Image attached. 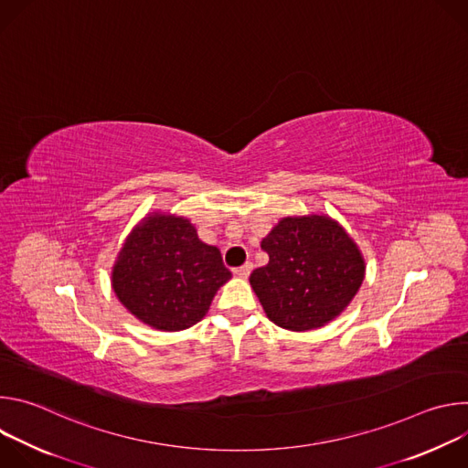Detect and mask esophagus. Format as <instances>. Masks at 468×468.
Here are the masks:
<instances>
[{"label":"esophagus","mask_w":468,"mask_h":468,"mask_svg":"<svg viewBox=\"0 0 468 468\" xmlns=\"http://www.w3.org/2000/svg\"><path fill=\"white\" fill-rule=\"evenodd\" d=\"M251 269H253V264L251 262H244L242 266H239V269H235L233 272H235V276H239V278H242V280H246L248 276H250V272H251Z\"/></svg>","instance_id":"34e87169"}]
</instances>
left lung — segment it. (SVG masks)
Listing matches in <instances>:
<instances>
[{
	"label": "left lung",
	"mask_w": 468,
	"mask_h": 468,
	"mask_svg": "<svg viewBox=\"0 0 468 468\" xmlns=\"http://www.w3.org/2000/svg\"><path fill=\"white\" fill-rule=\"evenodd\" d=\"M269 262L250 285L266 316L291 331L337 318L365 280V259L352 237L324 215L287 217L261 242Z\"/></svg>",
	"instance_id": "left-lung-1"
}]
</instances>
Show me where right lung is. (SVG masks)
I'll return each mask as SVG.
<instances>
[{"instance_id": "add662e5", "label": "right lung", "mask_w": 468, "mask_h": 468, "mask_svg": "<svg viewBox=\"0 0 468 468\" xmlns=\"http://www.w3.org/2000/svg\"><path fill=\"white\" fill-rule=\"evenodd\" d=\"M229 278L220 250L199 240L190 220L152 213L125 239L111 282L122 305L141 322L181 331L206 316Z\"/></svg>"}]
</instances>
